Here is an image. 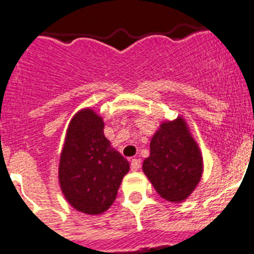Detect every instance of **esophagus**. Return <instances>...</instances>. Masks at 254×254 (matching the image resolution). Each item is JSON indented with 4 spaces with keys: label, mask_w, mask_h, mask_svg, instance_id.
Listing matches in <instances>:
<instances>
[{
    "label": "esophagus",
    "mask_w": 254,
    "mask_h": 254,
    "mask_svg": "<svg viewBox=\"0 0 254 254\" xmlns=\"http://www.w3.org/2000/svg\"><path fill=\"white\" fill-rule=\"evenodd\" d=\"M140 167H141L140 159H137V158L132 159V160H131V169L133 170V172H136V170L140 169Z\"/></svg>",
    "instance_id": "34e87169"
}]
</instances>
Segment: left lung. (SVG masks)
I'll list each match as a JSON object with an SVG mask.
<instances>
[{
	"instance_id": "8db88e82",
	"label": "left lung",
	"mask_w": 254,
	"mask_h": 254,
	"mask_svg": "<svg viewBox=\"0 0 254 254\" xmlns=\"http://www.w3.org/2000/svg\"><path fill=\"white\" fill-rule=\"evenodd\" d=\"M142 170L155 190L169 202H185L198 186L203 158L183 117L163 121L150 141Z\"/></svg>"
}]
</instances>
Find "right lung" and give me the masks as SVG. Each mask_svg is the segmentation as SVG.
Returning <instances> with one entry per match:
<instances>
[{"label": "right lung", "instance_id": "right-lung-1", "mask_svg": "<svg viewBox=\"0 0 254 254\" xmlns=\"http://www.w3.org/2000/svg\"><path fill=\"white\" fill-rule=\"evenodd\" d=\"M129 163L104 136V121L91 108L71 118L61 151L58 181L67 202L86 215H99L116 199Z\"/></svg>", "mask_w": 254, "mask_h": 254}]
</instances>
